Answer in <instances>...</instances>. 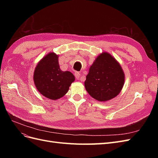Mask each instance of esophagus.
Wrapping results in <instances>:
<instances>
[{"mask_svg": "<svg viewBox=\"0 0 158 158\" xmlns=\"http://www.w3.org/2000/svg\"><path fill=\"white\" fill-rule=\"evenodd\" d=\"M74 75H75V77H76V79L81 80V79H80V73H79L78 72H75Z\"/></svg>", "mask_w": 158, "mask_h": 158, "instance_id": "34e87169", "label": "esophagus"}]
</instances>
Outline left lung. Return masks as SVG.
<instances>
[{"label":"left lung","instance_id":"obj_1","mask_svg":"<svg viewBox=\"0 0 158 158\" xmlns=\"http://www.w3.org/2000/svg\"><path fill=\"white\" fill-rule=\"evenodd\" d=\"M125 83V74L114 57L102 52L90 66L84 82L85 89L95 99L106 102L121 92Z\"/></svg>","mask_w":158,"mask_h":158}]
</instances>
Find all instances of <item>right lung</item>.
Listing matches in <instances>:
<instances>
[{
	"label": "right lung",
	"mask_w": 158,
	"mask_h": 158,
	"mask_svg": "<svg viewBox=\"0 0 158 158\" xmlns=\"http://www.w3.org/2000/svg\"><path fill=\"white\" fill-rule=\"evenodd\" d=\"M58 59L59 56L55 52H49L38 63L33 74L37 89L44 96L52 100L64 96L75 80L70 72L60 70Z\"/></svg>",
	"instance_id": "add662e5"
}]
</instances>
